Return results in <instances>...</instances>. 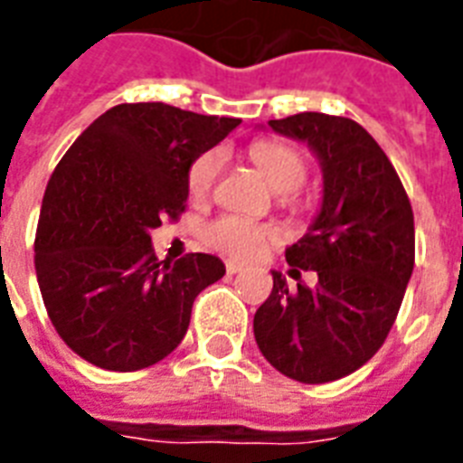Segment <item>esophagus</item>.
<instances>
[{
	"label": "esophagus",
	"mask_w": 463,
	"mask_h": 463,
	"mask_svg": "<svg viewBox=\"0 0 463 463\" xmlns=\"http://www.w3.org/2000/svg\"><path fill=\"white\" fill-rule=\"evenodd\" d=\"M225 269H228V274H238V271H242V264L228 262V264H225Z\"/></svg>",
	"instance_id": "1"
}]
</instances>
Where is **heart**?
I'll return each instance as SVG.
<instances>
[{
    "label": "heart",
    "instance_id": "obj_1",
    "mask_svg": "<svg viewBox=\"0 0 463 463\" xmlns=\"http://www.w3.org/2000/svg\"><path fill=\"white\" fill-rule=\"evenodd\" d=\"M250 160L255 162V167L279 194L296 192L308 175L306 157L296 147L284 146V143L260 140L250 147ZM218 169H221V153L201 155L189 167L186 182H189V192L194 199H203L213 189ZM203 238L208 245L216 247L225 255L235 257V260H250V257L260 255L269 242H277L281 238V231L277 225L252 223V221L238 216H221L206 225Z\"/></svg>",
    "mask_w": 463,
    "mask_h": 463
}]
</instances>
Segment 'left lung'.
<instances>
[{
	"label": "left lung",
	"instance_id": "1",
	"mask_svg": "<svg viewBox=\"0 0 463 463\" xmlns=\"http://www.w3.org/2000/svg\"><path fill=\"white\" fill-rule=\"evenodd\" d=\"M301 140L323 167L316 221L287 250L291 271H316L317 284L274 288L255 313V340L277 372L301 383H327L357 372L379 352L403 303L415 264L411 199L379 143L357 121L303 114L269 121Z\"/></svg>",
	"mask_w": 463,
	"mask_h": 463
}]
</instances>
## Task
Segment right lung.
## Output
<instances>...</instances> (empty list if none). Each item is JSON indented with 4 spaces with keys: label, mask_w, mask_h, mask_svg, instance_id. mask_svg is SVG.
I'll return each mask as SVG.
<instances>
[{
    "label": "right lung",
    "mask_w": 463,
    "mask_h": 463,
    "mask_svg": "<svg viewBox=\"0 0 463 463\" xmlns=\"http://www.w3.org/2000/svg\"><path fill=\"white\" fill-rule=\"evenodd\" d=\"M238 123L160 101L118 104L55 167L35 231V277L58 335L90 364H157L184 340L194 298L225 274L203 252L160 262L150 231L184 213L192 162Z\"/></svg>",
    "instance_id": "1"
}]
</instances>
